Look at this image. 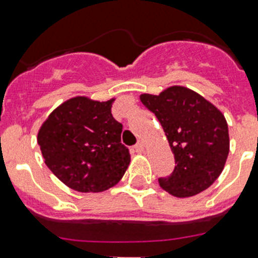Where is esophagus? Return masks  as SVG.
Here are the masks:
<instances>
[{
	"label": "esophagus",
	"instance_id": "esophagus-1",
	"mask_svg": "<svg viewBox=\"0 0 258 258\" xmlns=\"http://www.w3.org/2000/svg\"><path fill=\"white\" fill-rule=\"evenodd\" d=\"M134 150H135L136 152H143V151H144V143H143V142H142V140H139V142L135 144Z\"/></svg>",
	"mask_w": 258,
	"mask_h": 258
}]
</instances>
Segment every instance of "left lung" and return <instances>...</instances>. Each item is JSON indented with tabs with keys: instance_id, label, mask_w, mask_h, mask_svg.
Wrapping results in <instances>:
<instances>
[{
	"instance_id": "left-lung-1",
	"label": "left lung",
	"mask_w": 258,
	"mask_h": 258,
	"mask_svg": "<svg viewBox=\"0 0 258 258\" xmlns=\"http://www.w3.org/2000/svg\"><path fill=\"white\" fill-rule=\"evenodd\" d=\"M142 103L162 124L175 156V169L159 184L176 198H189L211 187L229 154L227 120L211 102L183 86L159 95L142 94Z\"/></svg>"
}]
</instances>
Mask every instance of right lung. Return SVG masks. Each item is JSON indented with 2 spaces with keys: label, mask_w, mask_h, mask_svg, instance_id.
Returning a JSON list of instances; mask_svg holds the SVG:
<instances>
[{
  "label": "right lung",
  "mask_w": 258,
  "mask_h": 258,
  "mask_svg": "<svg viewBox=\"0 0 258 258\" xmlns=\"http://www.w3.org/2000/svg\"><path fill=\"white\" fill-rule=\"evenodd\" d=\"M114 100L71 98L39 128L46 165L71 189L103 192L118 184L128 167V148L120 143L123 125L111 114Z\"/></svg>",
  "instance_id": "1"
}]
</instances>
